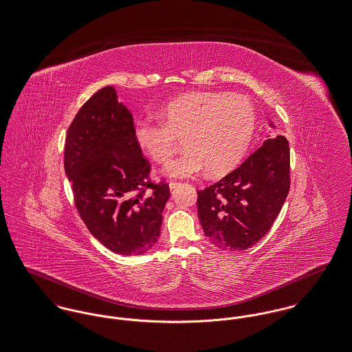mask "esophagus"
<instances>
[{"mask_svg":"<svg viewBox=\"0 0 352 352\" xmlns=\"http://www.w3.org/2000/svg\"><path fill=\"white\" fill-rule=\"evenodd\" d=\"M182 185L181 182H170V188H177Z\"/></svg>","mask_w":352,"mask_h":352,"instance_id":"34e87169","label":"esophagus"}]
</instances>
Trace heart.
<instances>
[{
	"mask_svg": "<svg viewBox=\"0 0 352 352\" xmlns=\"http://www.w3.org/2000/svg\"><path fill=\"white\" fill-rule=\"evenodd\" d=\"M162 122L140 120L137 145L158 164H167L184 140L187 151L166 167V174L186 178L204 170L223 175L241 162L256 127L251 101L226 91H190L160 110Z\"/></svg>",
	"mask_w": 352,
	"mask_h": 352,
	"instance_id": "b5f03b06",
	"label": "heart"
}]
</instances>
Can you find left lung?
Masks as SVG:
<instances>
[{
	"mask_svg": "<svg viewBox=\"0 0 352 352\" xmlns=\"http://www.w3.org/2000/svg\"><path fill=\"white\" fill-rule=\"evenodd\" d=\"M289 190V141L276 135L219 182L197 190L205 235L225 251L256 245L274 225Z\"/></svg>",
	"mask_w": 352,
	"mask_h": 352,
	"instance_id": "left-lung-1",
	"label": "left lung"
}]
</instances>
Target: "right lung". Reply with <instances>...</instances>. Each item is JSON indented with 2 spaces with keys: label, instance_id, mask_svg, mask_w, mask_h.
<instances>
[{
  "label": "right lung",
  "instance_id": "1",
  "mask_svg": "<svg viewBox=\"0 0 352 352\" xmlns=\"http://www.w3.org/2000/svg\"><path fill=\"white\" fill-rule=\"evenodd\" d=\"M63 166L81 219L104 248L121 255L154 248L170 188L165 179L151 181L133 116L113 86L94 93L74 117Z\"/></svg>",
  "mask_w": 352,
  "mask_h": 352
}]
</instances>
